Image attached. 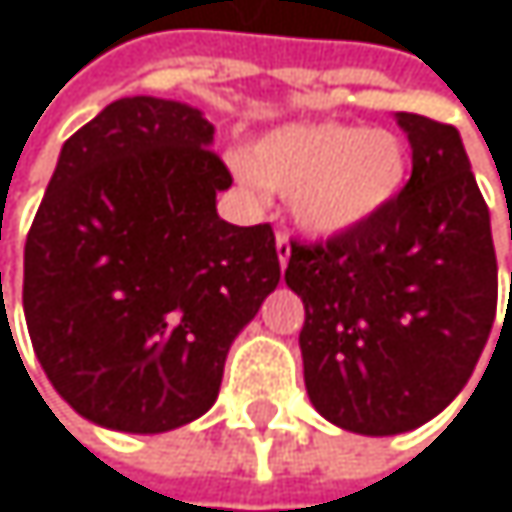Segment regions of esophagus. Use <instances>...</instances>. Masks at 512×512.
Instances as JSON below:
<instances>
[{"instance_id":"34e87169","label":"esophagus","mask_w":512,"mask_h":512,"mask_svg":"<svg viewBox=\"0 0 512 512\" xmlns=\"http://www.w3.org/2000/svg\"><path fill=\"white\" fill-rule=\"evenodd\" d=\"M276 251H279V264L285 267V264H288V258H291V236H288L285 230H279V233H276Z\"/></svg>"}]
</instances>
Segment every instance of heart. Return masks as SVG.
Returning a JSON list of instances; mask_svg holds the SVG:
<instances>
[{"label": "heart", "mask_w": 512, "mask_h": 512, "mask_svg": "<svg viewBox=\"0 0 512 512\" xmlns=\"http://www.w3.org/2000/svg\"><path fill=\"white\" fill-rule=\"evenodd\" d=\"M233 172L261 197L288 194L300 230L331 239L376 221L410 178L407 142L364 124L303 121L270 130L230 154Z\"/></svg>", "instance_id": "obj_1"}]
</instances>
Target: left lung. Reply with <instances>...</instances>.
I'll use <instances>...</instances> for the list:
<instances>
[{"mask_svg":"<svg viewBox=\"0 0 512 512\" xmlns=\"http://www.w3.org/2000/svg\"><path fill=\"white\" fill-rule=\"evenodd\" d=\"M413 175L370 224L291 242L303 379L337 428L388 437L443 413L477 367L498 309L489 206L452 124L397 112Z\"/></svg>","mask_w":512,"mask_h":512,"instance_id":"left-lung-1","label":"left lung"}]
</instances>
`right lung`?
Returning <instances> with one entry per match:
<instances>
[{
    "label": "right lung",
    "mask_w": 512,
    "mask_h": 512,
    "mask_svg": "<svg viewBox=\"0 0 512 512\" xmlns=\"http://www.w3.org/2000/svg\"><path fill=\"white\" fill-rule=\"evenodd\" d=\"M212 139L188 102L124 96L60 151L23 248V312L51 385L93 425L200 419L282 279L273 227L218 215L233 178Z\"/></svg>",
    "instance_id": "1"
}]
</instances>
